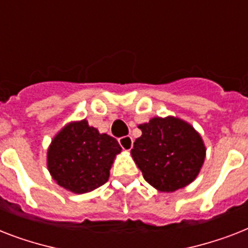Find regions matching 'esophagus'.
Masks as SVG:
<instances>
[{
  "mask_svg": "<svg viewBox=\"0 0 248 248\" xmlns=\"http://www.w3.org/2000/svg\"><path fill=\"white\" fill-rule=\"evenodd\" d=\"M118 143L122 147L124 151H131L132 144H134V140H132L131 136H122L118 139Z\"/></svg>",
  "mask_w": 248,
  "mask_h": 248,
  "instance_id": "34e87169",
  "label": "esophagus"
}]
</instances>
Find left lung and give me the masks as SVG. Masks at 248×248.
Wrapping results in <instances>:
<instances>
[{
  "label": "left lung",
  "mask_w": 248,
  "mask_h": 248,
  "mask_svg": "<svg viewBox=\"0 0 248 248\" xmlns=\"http://www.w3.org/2000/svg\"><path fill=\"white\" fill-rule=\"evenodd\" d=\"M143 135L131 149L144 179L162 192H173L190 184L203 165V141L184 121L155 117L140 124Z\"/></svg>",
  "instance_id": "1"
}]
</instances>
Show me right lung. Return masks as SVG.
<instances>
[{"label":"right lung","instance_id":"right-lung-1","mask_svg":"<svg viewBox=\"0 0 248 248\" xmlns=\"http://www.w3.org/2000/svg\"><path fill=\"white\" fill-rule=\"evenodd\" d=\"M122 151L114 138L99 134L87 121L67 124L47 152L52 179L73 193L91 192L108 181L113 159Z\"/></svg>","mask_w":248,"mask_h":248}]
</instances>
